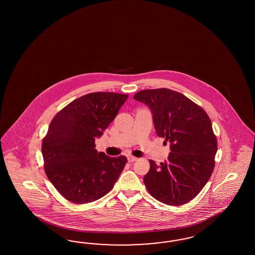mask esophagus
I'll return each instance as SVG.
<instances>
[{
    "label": "esophagus",
    "mask_w": 255,
    "mask_h": 255,
    "mask_svg": "<svg viewBox=\"0 0 255 255\" xmlns=\"http://www.w3.org/2000/svg\"><path fill=\"white\" fill-rule=\"evenodd\" d=\"M127 159H128V162H135V161H137V160H138L136 157H133V156H128V157H127Z\"/></svg>",
    "instance_id": "1"
}]
</instances>
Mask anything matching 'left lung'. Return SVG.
I'll list each match as a JSON object with an SVG mask.
<instances>
[{
    "label": "left lung",
    "mask_w": 255,
    "mask_h": 255,
    "mask_svg": "<svg viewBox=\"0 0 255 255\" xmlns=\"http://www.w3.org/2000/svg\"><path fill=\"white\" fill-rule=\"evenodd\" d=\"M134 100L147 105L155 131L170 143L167 161L150 168L144 177L148 193L169 206L193 199L207 184L214 169L217 139L203 108L182 93L169 89L143 90Z\"/></svg>",
    "instance_id": "1"
}]
</instances>
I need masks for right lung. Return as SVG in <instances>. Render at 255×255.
Instances as JSON below:
<instances>
[{
    "label": "right lung",
    "mask_w": 255,
    "mask_h": 255,
    "mask_svg": "<svg viewBox=\"0 0 255 255\" xmlns=\"http://www.w3.org/2000/svg\"><path fill=\"white\" fill-rule=\"evenodd\" d=\"M127 94L93 93L71 102L56 114L42 142L46 177L62 196L76 204L98 200L114 187L125 156L109 157L94 147Z\"/></svg>",
    "instance_id": "1"
}]
</instances>
